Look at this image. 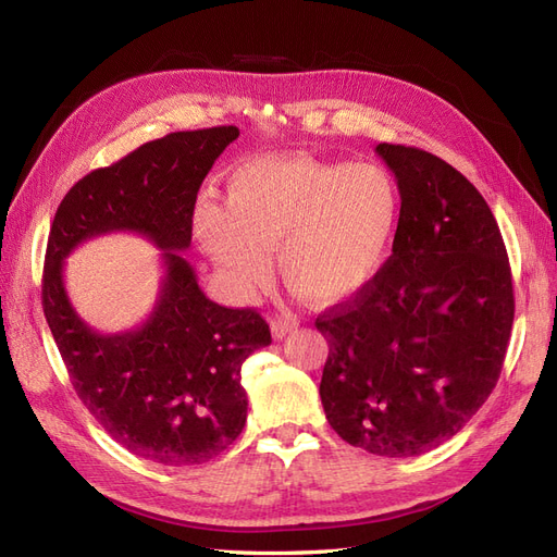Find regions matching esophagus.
I'll return each mask as SVG.
<instances>
[{
    "mask_svg": "<svg viewBox=\"0 0 557 557\" xmlns=\"http://www.w3.org/2000/svg\"><path fill=\"white\" fill-rule=\"evenodd\" d=\"M295 327H297L295 320L274 318V320H272V336H274V339H283V336L290 334Z\"/></svg>",
    "mask_w": 557,
    "mask_h": 557,
    "instance_id": "34e87169",
    "label": "esophagus"
}]
</instances>
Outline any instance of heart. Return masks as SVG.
Segmentation results:
<instances>
[{
  "label": "heart",
  "mask_w": 557,
  "mask_h": 557,
  "mask_svg": "<svg viewBox=\"0 0 557 557\" xmlns=\"http://www.w3.org/2000/svg\"><path fill=\"white\" fill-rule=\"evenodd\" d=\"M399 209L397 181L379 164L272 156L234 166L223 207L199 199L193 234L239 295L267 285L276 250L293 290L334 307L379 276Z\"/></svg>",
  "instance_id": "obj_1"
}]
</instances>
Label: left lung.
<instances>
[{
  "instance_id": "1",
  "label": "left lung",
  "mask_w": 557,
  "mask_h": 557,
  "mask_svg": "<svg viewBox=\"0 0 557 557\" xmlns=\"http://www.w3.org/2000/svg\"><path fill=\"white\" fill-rule=\"evenodd\" d=\"M401 197L393 256L315 318L330 344L320 399L350 446L411 458L458 434L497 385L513 325L507 248L491 207L428 150L379 144Z\"/></svg>"
}]
</instances>
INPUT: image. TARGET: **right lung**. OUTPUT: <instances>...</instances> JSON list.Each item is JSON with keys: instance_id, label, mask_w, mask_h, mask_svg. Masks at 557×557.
I'll list each match as a JSON object with an SVG mask.
<instances>
[{"instance_id": "right-lung-1", "label": "right lung", "mask_w": 557, "mask_h": 557, "mask_svg": "<svg viewBox=\"0 0 557 557\" xmlns=\"http://www.w3.org/2000/svg\"><path fill=\"white\" fill-rule=\"evenodd\" d=\"M239 137L234 125L174 132L83 176L50 225L41 305L78 399L111 440L164 467L201 465L246 425L244 360L272 344L256 309H227L199 288L181 256L193 239L201 181ZM109 231H137L163 248L154 313L137 331L99 335L63 290V258Z\"/></svg>"}]
</instances>
